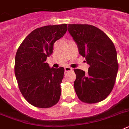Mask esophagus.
I'll return each instance as SVG.
<instances>
[{
    "label": "esophagus",
    "mask_w": 129,
    "mask_h": 129,
    "mask_svg": "<svg viewBox=\"0 0 129 129\" xmlns=\"http://www.w3.org/2000/svg\"><path fill=\"white\" fill-rule=\"evenodd\" d=\"M64 70H65V72H70V71H72V68H70V67H65Z\"/></svg>",
    "instance_id": "34e87169"
}]
</instances>
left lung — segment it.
<instances>
[{
    "label": "left lung",
    "instance_id": "obj_1",
    "mask_svg": "<svg viewBox=\"0 0 129 129\" xmlns=\"http://www.w3.org/2000/svg\"><path fill=\"white\" fill-rule=\"evenodd\" d=\"M68 31L76 43L80 55L89 65L88 72L75 69L74 85L81 101H103L113 88L119 65L113 43L105 33L88 24H68Z\"/></svg>",
    "mask_w": 129,
    "mask_h": 129
}]
</instances>
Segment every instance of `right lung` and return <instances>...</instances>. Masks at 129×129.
Masks as SVG:
<instances>
[{"label":"right lung","instance_id":"right-lung-1","mask_svg":"<svg viewBox=\"0 0 129 129\" xmlns=\"http://www.w3.org/2000/svg\"><path fill=\"white\" fill-rule=\"evenodd\" d=\"M66 31V24L37 28L27 36L18 49L16 78L23 97L33 106L48 108L59 101L64 68H51L46 61L53 53L55 41Z\"/></svg>","mask_w":129,"mask_h":129}]
</instances>
